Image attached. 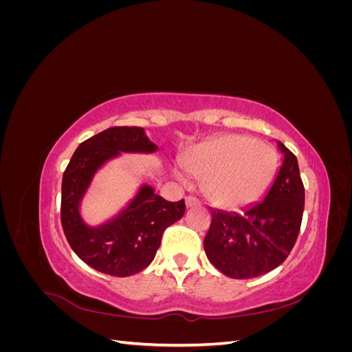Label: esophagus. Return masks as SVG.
<instances>
[{
    "mask_svg": "<svg viewBox=\"0 0 352 352\" xmlns=\"http://www.w3.org/2000/svg\"><path fill=\"white\" fill-rule=\"evenodd\" d=\"M185 202H186V207L199 206V201H198L195 197H186V198H185Z\"/></svg>",
    "mask_w": 352,
    "mask_h": 352,
    "instance_id": "34e87169",
    "label": "esophagus"
}]
</instances>
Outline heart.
I'll use <instances>...</instances> for the list:
<instances>
[{
  "mask_svg": "<svg viewBox=\"0 0 352 352\" xmlns=\"http://www.w3.org/2000/svg\"><path fill=\"white\" fill-rule=\"evenodd\" d=\"M185 167L195 177L207 179L206 192L216 204L242 207L257 199L272 182L276 154L252 138L226 135L197 148L186 157Z\"/></svg>",
  "mask_w": 352,
  "mask_h": 352,
  "instance_id": "b5f03b06",
  "label": "heart"
}]
</instances>
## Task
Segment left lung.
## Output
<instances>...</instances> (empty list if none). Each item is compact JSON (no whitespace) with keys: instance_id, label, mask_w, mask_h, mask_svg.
Wrapping results in <instances>:
<instances>
[{"instance_id":"8db88e82","label":"left lung","mask_w":352,"mask_h":352,"mask_svg":"<svg viewBox=\"0 0 352 352\" xmlns=\"http://www.w3.org/2000/svg\"><path fill=\"white\" fill-rule=\"evenodd\" d=\"M282 166L263 197L241 212L212 211L204 239L207 258L232 279L274 270L292 251L304 212V185L296 157L278 141Z\"/></svg>"}]
</instances>
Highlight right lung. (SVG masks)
Here are the masks:
<instances>
[{
    "mask_svg": "<svg viewBox=\"0 0 352 352\" xmlns=\"http://www.w3.org/2000/svg\"><path fill=\"white\" fill-rule=\"evenodd\" d=\"M158 146L142 127L116 126L82 142L63 175L61 225L78 257L101 273L126 278L154 260L164 230L185 214V201H166L142 185L119 214L89 226L80 214L85 194L98 170L120 153L153 154Z\"/></svg>",
    "mask_w": 352,
    "mask_h": 352,
    "instance_id": "right-lung-1",
    "label": "right lung"
}]
</instances>
